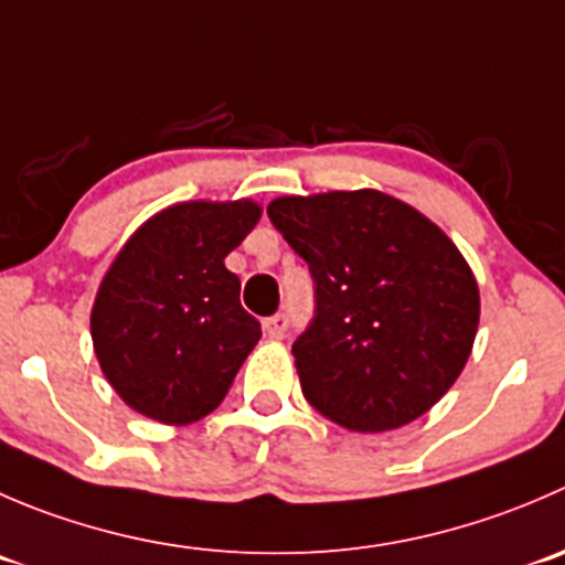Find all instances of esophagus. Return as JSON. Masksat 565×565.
I'll use <instances>...</instances> for the list:
<instances>
[{
  "label": "esophagus",
  "instance_id": "34e87169",
  "mask_svg": "<svg viewBox=\"0 0 565 565\" xmlns=\"http://www.w3.org/2000/svg\"><path fill=\"white\" fill-rule=\"evenodd\" d=\"M262 328H265V333L270 339H284V333H287V317L284 315L267 317V320L262 322Z\"/></svg>",
  "mask_w": 565,
  "mask_h": 565
}]
</instances>
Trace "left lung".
I'll use <instances>...</instances> for the list:
<instances>
[{"mask_svg": "<svg viewBox=\"0 0 565 565\" xmlns=\"http://www.w3.org/2000/svg\"><path fill=\"white\" fill-rule=\"evenodd\" d=\"M267 215L315 278V320L292 344L311 408L359 434L434 408L467 366L480 322L478 281L456 243L366 188L281 195Z\"/></svg>", "mask_w": 565, "mask_h": 565, "instance_id": "1", "label": "left lung"}]
</instances>
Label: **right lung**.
Listing matches in <instances>:
<instances>
[{
  "instance_id": "right-lung-1",
  "label": "right lung",
  "mask_w": 565,
  "mask_h": 565,
  "mask_svg": "<svg viewBox=\"0 0 565 565\" xmlns=\"http://www.w3.org/2000/svg\"><path fill=\"white\" fill-rule=\"evenodd\" d=\"M262 206L182 201L137 228L98 284L90 337L109 386L137 414L193 425L217 408L259 342L226 256Z\"/></svg>"
}]
</instances>
